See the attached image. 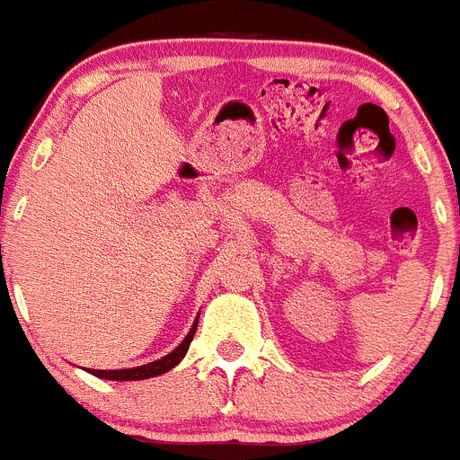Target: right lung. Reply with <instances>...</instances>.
<instances>
[{
	"mask_svg": "<svg viewBox=\"0 0 460 460\" xmlns=\"http://www.w3.org/2000/svg\"><path fill=\"white\" fill-rule=\"evenodd\" d=\"M197 322H194V326H192V331L188 333V338H185L183 342H181L179 347L170 353V356L161 358V360L149 362V365H143V367H134V369H118V371L89 369V374L98 376V378H107V380H145V378H154V376L165 374V371L174 369V367L185 358V353H188V349H190V342H192L194 333H197Z\"/></svg>",
	"mask_w": 460,
	"mask_h": 460,
	"instance_id": "1",
	"label": "right lung"
}]
</instances>
